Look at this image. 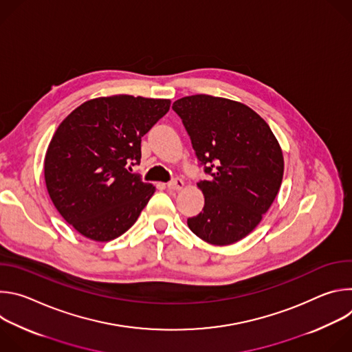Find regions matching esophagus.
I'll use <instances>...</instances> for the list:
<instances>
[{"mask_svg": "<svg viewBox=\"0 0 352 352\" xmlns=\"http://www.w3.org/2000/svg\"><path fill=\"white\" fill-rule=\"evenodd\" d=\"M167 188L170 190H181L184 188V181L179 179V178H175V179H173L167 184Z\"/></svg>", "mask_w": 352, "mask_h": 352, "instance_id": "obj_1", "label": "esophagus"}]
</instances>
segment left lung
<instances>
[{
  "mask_svg": "<svg viewBox=\"0 0 352 352\" xmlns=\"http://www.w3.org/2000/svg\"><path fill=\"white\" fill-rule=\"evenodd\" d=\"M209 179L199 181L205 206L188 227L226 246L252 232L270 209L284 174L281 147L267 122L248 106L209 94L173 104Z\"/></svg>",
  "mask_w": 352,
  "mask_h": 352,
  "instance_id": "1",
  "label": "left lung"
}]
</instances>
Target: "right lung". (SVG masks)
<instances>
[{
	"label": "right lung",
	"mask_w": 352,
	"mask_h": 352,
	"mask_svg": "<svg viewBox=\"0 0 352 352\" xmlns=\"http://www.w3.org/2000/svg\"><path fill=\"white\" fill-rule=\"evenodd\" d=\"M167 98L129 94L91 98L57 128L44 179L63 219L83 236L107 242L128 231L156 188L132 174L140 142L170 110Z\"/></svg>",
	"instance_id": "right-lung-1"
}]
</instances>
